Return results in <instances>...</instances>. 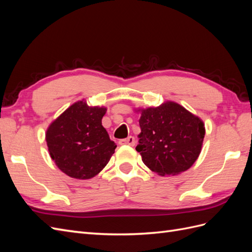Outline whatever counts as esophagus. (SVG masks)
Returning <instances> with one entry per match:
<instances>
[{
  "label": "esophagus",
  "instance_id": "obj_1",
  "mask_svg": "<svg viewBox=\"0 0 252 252\" xmlns=\"http://www.w3.org/2000/svg\"><path fill=\"white\" fill-rule=\"evenodd\" d=\"M120 144L121 145H129V146H134V145H135V139L133 138V136H128L127 139L121 140Z\"/></svg>",
  "mask_w": 252,
  "mask_h": 252
}]
</instances>
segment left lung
<instances>
[{
  "mask_svg": "<svg viewBox=\"0 0 252 252\" xmlns=\"http://www.w3.org/2000/svg\"><path fill=\"white\" fill-rule=\"evenodd\" d=\"M135 112H141L135 149L151 171L162 177L175 175L194 164L205 136V125L199 117L171 101Z\"/></svg>",
  "mask_w": 252,
  "mask_h": 252,
  "instance_id": "8db88e82",
  "label": "left lung"
}]
</instances>
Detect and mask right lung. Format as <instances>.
<instances>
[{
    "instance_id": "1",
    "label": "right lung",
    "mask_w": 252,
    "mask_h": 252,
    "mask_svg": "<svg viewBox=\"0 0 252 252\" xmlns=\"http://www.w3.org/2000/svg\"><path fill=\"white\" fill-rule=\"evenodd\" d=\"M107 108L78 101L52 122L46 131L52 161L68 177L88 180L108 164L117 145L102 125Z\"/></svg>"
}]
</instances>
